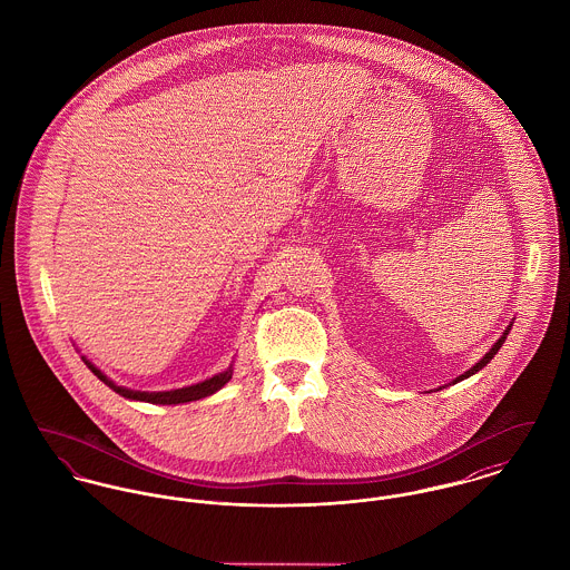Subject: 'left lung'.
Here are the masks:
<instances>
[{"mask_svg": "<svg viewBox=\"0 0 570 570\" xmlns=\"http://www.w3.org/2000/svg\"><path fill=\"white\" fill-rule=\"evenodd\" d=\"M510 330H512V323H510V325H508V327H505V332H503V334H501V338H499V341H497V343H494V345H492V350L488 351V353H485V355H483L482 360H480V362H478V364H475V366H471V368H469V371H466V373H462V375H458V377H455V380H453V382H451V384H458V382H462V380H466V377H471V375H475V373H480V371H482L483 366H485V364H488V362H490V360H492V357H494V355H497V351L501 350V347H503V343H505V338H508V334H510ZM440 389H444V386H440ZM440 389H434V393H436V391H440Z\"/></svg>", "mask_w": 570, "mask_h": 570, "instance_id": "left-lung-1", "label": "left lung"}]
</instances>
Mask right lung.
<instances>
[{"mask_svg":"<svg viewBox=\"0 0 570 570\" xmlns=\"http://www.w3.org/2000/svg\"><path fill=\"white\" fill-rule=\"evenodd\" d=\"M85 364L92 371V375H97L108 389H112L115 393L130 399V401H145V403H156V405H177V403H188V401H197V399H204V396H210V394L220 391L229 380H232V373H234V364H229L225 371H220L217 375L199 382V384H193V386H184V389H174V391H160V393H149V391H131L126 386H119L115 384L104 371H99L90 360H87V355H82Z\"/></svg>","mask_w":570,"mask_h":570,"instance_id":"right-lung-1","label":"right lung"}]
</instances>
